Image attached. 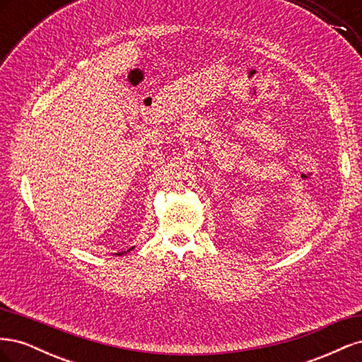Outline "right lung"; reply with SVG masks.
Wrapping results in <instances>:
<instances>
[{
    "instance_id": "add662e5",
    "label": "right lung",
    "mask_w": 362,
    "mask_h": 362,
    "mask_svg": "<svg viewBox=\"0 0 362 362\" xmlns=\"http://www.w3.org/2000/svg\"><path fill=\"white\" fill-rule=\"evenodd\" d=\"M131 249H133V247H131ZM124 254V252H120V254H117V255H122Z\"/></svg>"
}]
</instances>
